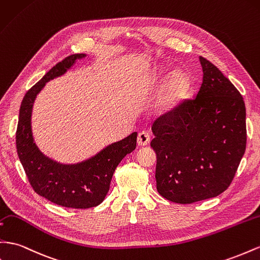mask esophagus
<instances>
[{"label":"esophagus","instance_id":"1","mask_svg":"<svg viewBox=\"0 0 260 260\" xmlns=\"http://www.w3.org/2000/svg\"><path fill=\"white\" fill-rule=\"evenodd\" d=\"M150 140H151V137H150L149 133L145 132V131H142L138 135L137 142H138L139 146H145V145L150 143Z\"/></svg>","mask_w":260,"mask_h":260}]
</instances>
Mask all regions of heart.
Here are the masks:
<instances>
[{
  "instance_id": "heart-1",
  "label": "heart",
  "mask_w": 260,
  "mask_h": 260,
  "mask_svg": "<svg viewBox=\"0 0 260 260\" xmlns=\"http://www.w3.org/2000/svg\"><path fill=\"white\" fill-rule=\"evenodd\" d=\"M166 78V69L158 67L151 74L152 85H159ZM189 89V78L185 72L176 70L167 76L156 98L155 107L160 114H167L176 109L185 100Z\"/></svg>"
}]
</instances>
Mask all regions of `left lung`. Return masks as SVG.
Returning a JSON list of instances; mask_svg holds the SVG:
<instances>
[{"label": "left lung", "mask_w": 260, "mask_h": 260, "mask_svg": "<svg viewBox=\"0 0 260 260\" xmlns=\"http://www.w3.org/2000/svg\"><path fill=\"white\" fill-rule=\"evenodd\" d=\"M203 78L193 100L153 123L156 188L182 203L226 190L246 149V109L240 92L211 62L199 57Z\"/></svg>", "instance_id": "8db88e82"}]
</instances>
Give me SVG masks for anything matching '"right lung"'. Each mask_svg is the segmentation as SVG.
<instances>
[{
    "mask_svg": "<svg viewBox=\"0 0 260 260\" xmlns=\"http://www.w3.org/2000/svg\"><path fill=\"white\" fill-rule=\"evenodd\" d=\"M85 53L69 55L55 64L28 90L19 109L16 149L32 189L55 205L73 209H88L101 205L109 190L118 164L137 146V132L105 147L94 156L76 164H61L49 158L34 141L31 113L35 100L46 83L64 74Z\"/></svg>",
    "mask_w": 260,
    "mask_h": 260,
    "instance_id": "1",
    "label": "right lung"
}]
</instances>
